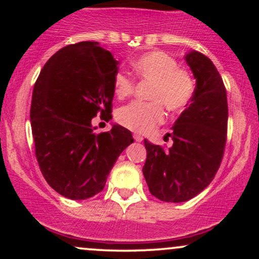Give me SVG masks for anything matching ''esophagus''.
Masks as SVG:
<instances>
[{"instance_id":"obj_1","label":"esophagus","mask_w":259,"mask_h":259,"mask_svg":"<svg viewBox=\"0 0 259 259\" xmlns=\"http://www.w3.org/2000/svg\"><path fill=\"white\" fill-rule=\"evenodd\" d=\"M134 139H135V141H138V142H141L142 140H144V138H142L140 134H134Z\"/></svg>"}]
</instances>
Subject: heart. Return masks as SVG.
<instances>
[{
    "label": "heart",
    "instance_id": "b5f03b06",
    "mask_svg": "<svg viewBox=\"0 0 259 259\" xmlns=\"http://www.w3.org/2000/svg\"><path fill=\"white\" fill-rule=\"evenodd\" d=\"M138 79L151 82L150 102H135L121 107L117 112L120 125L135 133H148L164 119V109L178 112L185 108L195 91V81L187 70L179 68L173 57L162 51L147 52L133 62ZM135 82L125 73H115L113 90L118 99L130 96Z\"/></svg>",
    "mask_w": 259,
    "mask_h": 259
}]
</instances>
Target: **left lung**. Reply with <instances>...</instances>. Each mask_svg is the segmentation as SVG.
Here are the masks:
<instances>
[{"instance_id":"obj_1","label":"left lung","mask_w":259,"mask_h":259,"mask_svg":"<svg viewBox=\"0 0 259 259\" xmlns=\"http://www.w3.org/2000/svg\"><path fill=\"white\" fill-rule=\"evenodd\" d=\"M185 61L196 79L194 95L167 134L173 146L164 150L145 140L142 168L151 194L174 203L189 201L209 185L227 144L228 101L221 74L201 52H189Z\"/></svg>"}]
</instances>
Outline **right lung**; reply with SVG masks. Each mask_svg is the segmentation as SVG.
<instances>
[{
  "instance_id": "1",
  "label": "right lung",
  "mask_w": 259,
  "mask_h": 259,
  "mask_svg": "<svg viewBox=\"0 0 259 259\" xmlns=\"http://www.w3.org/2000/svg\"><path fill=\"white\" fill-rule=\"evenodd\" d=\"M118 64L99 42L82 41L56 52L35 82L30 123L38 167L49 185L70 200L102 191L115 160L134 142L121 125L96 134L91 124L99 113L112 119Z\"/></svg>"
}]
</instances>
